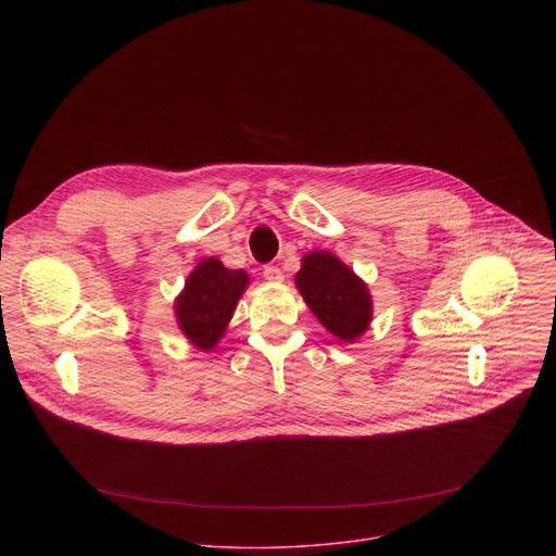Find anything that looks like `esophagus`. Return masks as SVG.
<instances>
[{"label":"esophagus","instance_id":"obj_1","mask_svg":"<svg viewBox=\"0 0 556 556\" xmlns=\"http://www.w3.org/2000/svg\"><path fill=\"white\" fill-rule=\"evenodd\" d=\"M264 277H266L268 281H273V283H279V281L283 279V273H281L277 266H266V268H264Z\"/></svg>","mask_w":556,"mask_h":556}]
</instances>
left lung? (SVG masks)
<instances>
[{"mask_svg": "<svg viewBox=\"0 0 556 556\" xmlns=\"http://www.w3.org/2000/svg\"><path fill=\"white\" fill-rule=\"evenodd\" d=\"M294 283L321 326L345 343H354L371 321V294L337 255L312 251L301 260Z\"/></svg>", "mask_w": 556, "mask_h": 556, "instance_id": "1", "label": "left lung"}]
</instances>
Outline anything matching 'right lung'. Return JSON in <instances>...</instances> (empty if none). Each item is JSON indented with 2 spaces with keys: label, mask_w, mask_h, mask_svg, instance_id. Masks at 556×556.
<instances>
[{
  "label": "right lung",
  "mask_w": 556,
  "mask_h": 556,
  "mask_svg": "<svg viewBox=\"0 0 556 556\" xmlns=\"http://www.w3.org/2000/svg\"><path fill=\"white\" fill-rule=\"evenodd\" d=\"M247 286L244 270H228L215 257L202 260L191 270L174 309L182 334L200 352H211L219 343Z\"/></svg>",
  "instance_id": "obj_1"
}]
</instances>
